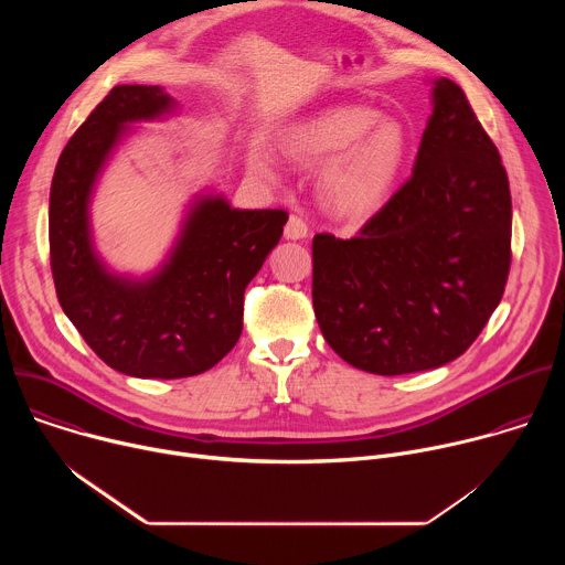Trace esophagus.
<instances>
[{"label": "esophagus", "instance_id": "esophagus-1", "mask_svg": "<svg viewBox=\"0 0 565 565\" xmlns=\"http://www.w3.org/2000/svg\"><path fill=\"white\" fill-rule=\"evenodd\" d=\"M284 236L292 238V241L306 238L308 236V223L299 214H290V218H288V223L284 227Z\"/></svg>", "mask_w": 565, "mask_h": 565}]
</instances>
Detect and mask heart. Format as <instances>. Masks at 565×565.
<instances>
[{"label":"heart","instance_id":"b5f03b06","mask_svg":"<svg viewBox=\"0 0 565 565\" xmlns=\"http://www.w3.org/2000/svg\"><path fill=\"white\" fill-rule=\"evenodd\" d=\"M279 147L303 170L327 162L319 174L321 203L342 218L364 221L391 196L409 153V134L371 107L335 105L288 125ZM248 166L257 177H279V158L264 142L250 145Z\"/></svg>","mask_w":565,"mask_h":565}]
</instances>
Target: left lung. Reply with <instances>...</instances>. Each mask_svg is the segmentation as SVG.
<instances>
[{"label": "left lung", "instance_id": "8db88e82", "mask_svg": "<svg viewBox=\"0 0 565 565\" xmlns=\"http://www.w3.org/2000/svg\"><path fill=\"white\" fill-rule=\"evenodd\" d=\"M412 179L353 238L315 234L312 308L321 335L375 375L438 369L497 310L512 241L501 156L449 77L434 79Z\"/></svg>", "mask_w": 565, "mask_h": 565}]
</instances>
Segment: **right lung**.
I'll return each mask as SVG.
<instances>
[{
    "instance_id": "1",
    "label": "right lung",
    "mask_w": 565,
    "mask_h": 565,
    "mask_svg": "<svg viewBox=\"0 0 565 565\" xmlns=\"http://www.w3.org/2000/svg\"><path fill=\"white\" fill-rule=\"evenodd\" d=\"M179 103L160 87L120 85L66 142L51 183L49 246L57 299L96 355L131 377L177 380L223 360L244 329V292L279 244L284 210H236L223 194L192 199L166 262L118 275L98 255L92 199L134 122Z\"/></svg>"
}]
</instances>
